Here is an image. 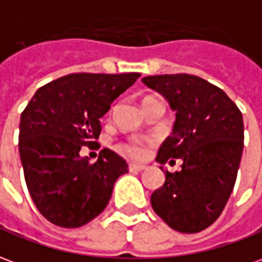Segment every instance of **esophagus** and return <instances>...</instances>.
Wrapping results in <instances>:
<instances>
[{
  "mask_svg": "<svg viewBox=\"0 0 262 262\" xmlns=\"http://www.w3.org/2000/svg\"><path fill=\"white\" fill-rule=\"evenodd\" d=\"M142 170H144L143 164L129 163V171H132V173H137V171H142Z\"/></svg>",
  "mask_w": 262,
  "mask_h": 262,
  "instance_id": "esophagus-1",
  "label": "esophagus"
}]
</instances>
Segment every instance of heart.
Instances as JSON below:
<instances>
[{
    "mask_svg": "<svg viewBox=\"0 0 262 262\" xmlns=\"http://www.w3.org/2000/svg\"><path fill=\"white\" fill-rule=\"evenodd\" d=\"M151 100H155V98L151 96H144L143 100H142V106L149 103ZM120 150L122 153L125 155H129L132 157H142L144 155V147L143 144L139 143V142H125V143L120 144Z\"/></svg>",
    "mask_w": 262,
    "mask_h": 262,
    "instance_id": "1",
    "label": "heart"
}]
</instances>
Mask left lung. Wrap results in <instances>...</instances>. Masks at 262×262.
I'll return each instance as SVG.
<instances>
[{
    "mask_svg": "<svg viewBox=\"0 0 262 262\" xmlns=\"http://www.w3.org/2000/svg\"><path fill=\"white\" fill-rule=\"evenodd\" d=\"M142 80L176 111L173 133L156 160L183 162L180 171H166L164 184L151 194V207L176 231H203L220 217L235 184L244 147L241 111L223 89L195 75Z\"/></svg>",
    "mask_w": 262,
    "mask_h": 262,
    "instance_id": "1",
    "label": "left lung"
}]
</instances>
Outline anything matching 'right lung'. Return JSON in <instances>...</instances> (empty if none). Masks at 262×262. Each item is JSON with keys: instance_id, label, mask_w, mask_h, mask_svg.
Masks as SVG:
<instances>
[{"instance_id": "add662e5", "label": "right lung", "mask_w": 262, "mask_h": 262, "mask_svg": "<svg viewBox=\"0 0 262 262\" xmlns=\"http://www.w3.org/2000/svg\"><path fill=\"white\" fill-rule=\"evenodd\" d=\"M139 76L67 75L39 88L21 113L25 183L39 213L55 226L76 228L92 221L107 206L119 176L127 173V163L112 150H100L96 163L79 151L96 143L99 119Z\"/></svg>"}]
</instances>
